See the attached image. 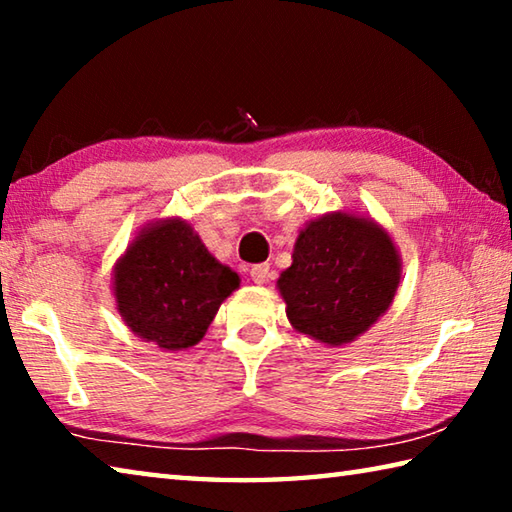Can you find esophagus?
I'll use <instances>...</instances> for the list:
<instances>
[{
	"mask_svg": "<svg viewBox=\"0 0 512 512\" xmlns=\"http://www.w3.org/2000/svg\"><path fill=\"white\" fill-rule=\"evenodd\" d=\"M268 277H271V266L268 264H255L253 268H250V280H253L255 284H264Z\"/></svg>",
	"mask_w": 512,
	"mask_h": 512,
	"instance_id": "34e87169",
	"label": "esophagus"
}]
</instances>
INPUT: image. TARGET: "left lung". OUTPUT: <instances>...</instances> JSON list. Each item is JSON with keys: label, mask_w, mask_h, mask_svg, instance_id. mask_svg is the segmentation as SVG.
<instances>
[{"label": "left lung", "mask_w": 512, "mask_h": 512, "mask_svg": "<svg viewBox=\"0 0 512 512\" xmlns=\"http://www.w3.org/2000/svg\"><path fill=\"white\" fill-rule=\"evenodd\" d=\"M291 266L277 277L296 332L329 348L359 339L393 305L402 257L372 216L334 210L298 232Z\"/></svg>", "instance_id": "1"}]
</instances>
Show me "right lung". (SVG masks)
<instances>
[{
  "instance_id": "1",
  "label": "right lung",
  "mask_w": 512,
  "mask_h": 512,
  "mask_svg": "<svg viewBox=\"0 0 512 512\" xmlns=\"http://www.w3.org/2000/svg\"><path fill=\"white\" fill-rule=\"evenodd\" d=\"M239 282L180 216L142 225L112 266V296L124 325L164 352L201 341Z\"/></svg>"
}]
</instances>
